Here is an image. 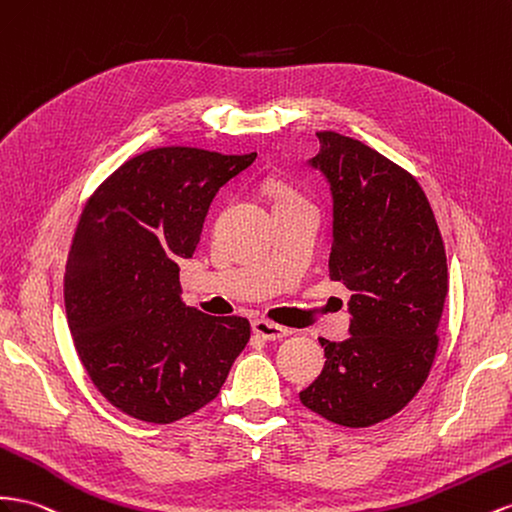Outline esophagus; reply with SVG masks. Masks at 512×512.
<instances>
[{
	"label": "esophagus",
	"instance_id": "34e87169",
	"mask_svg": "<svg viewBox=\"0 0 512 512\" xmlns=\"http://www.w3.org/2000/svg\"><path fill=\"white\" fill-rule=\"evenodd\" d=\"M252 331L262 340H280L290 334L288 327H282L278 323H271L267 319H258L252 323Z\"/></svg>",
	"mask_w": 512,
	"mask_h": 512
}]
</instances>
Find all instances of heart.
<instances>
[{
	"label": "heart",
	"mask_w": 512,
	"mask_h": 512,
	"mask_svg": "<svg viewBox=\"0 0 512 512\" xmlns=\"http://www.w3.org/2000/svg\"><path fill=\"white\" fill-rule=\"evenodd\" d=\"M269 191H271L273 204H282V202L299 198L297 191H295L293 187H288L286 183H280V181H271V183H269Z\"/></svg>",
	"instance_id": "1"
}]
</instances>
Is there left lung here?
Returning a JSON list of instances; mask_svg holds the SVG:
<instances>
[{
  "label": "left lung",
  "mask_w": 512,
  "mask_h": 512,
  "mask_svg": "<svg viewBox=\"0 0 512 512\" xmlns=\"http://www.w3.org/2000/svg\"><path fill=\"white\" fill-rule=\"evenodd\" d=\"M312 159L334 196L329 278L351 290V338L321 340L325 368L301 403L366 428L420 392L437 353L448 293L444 239L420 183L375 148L319 131Z\"/></svg>",
  "instance_id": "1"
}]
</instances>
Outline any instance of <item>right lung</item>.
Wrapping results in <instances>:
<instances>
[{"mask_svg": "<svg viewBox=\"0 0 512 512\" xmlns=\"http://www.w3.org/2000/svg\"><path fill=\"white\" fill-rule=\"evenodd\" d=\"M254 159L146 150L81 211L64 273L68 327L94 388L135 420L170 424L209 405L250 340L243 316L185 306L178 260L196 252L219 187Z\"/></svg>", "mask_w": 512, "mask_h": 512, "instance_id": "right-lung-1", "label": "right lung"}]
</instances>
